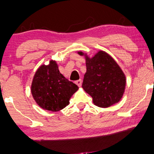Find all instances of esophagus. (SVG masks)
Returning <instances> with one entry per match:
<instances>
[{
	"label": "esophagus",
	"instance_id": "34e87169",
	"mask_svg": "<svg viewBox=\"0 0 154 154\" xmlns=\"http://www.w3.org/2000/svg\"><path fill=\"white\" fill-rule=\"evenodd\" d=\"M75 83H76V84H77V85H78L79 87H81V86H82V79H78V80L76 81Z\"/></svg>",
	"mask_w": 154,
	"mask_h": 154
}]
</instances>
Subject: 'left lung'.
<instances>
[{
	"label": "left lung",
	"instance_id": "left-lung-1",
	"mask_svg": "<svg viewBox=\"0 0 154 154\" xmlns=\"http://www.w3.org/2000/svg\"><path fill=\"white\" fill-rule=\"evenodd\" d=\"M85 56L87 71L83 79L82 88L92 97L94 105L108 107L116 104L123 97L125 90V75L115 59L104 51L100 50L90 57Z\"/></svg>",
	"mask_w": 154,
	"mask_h": 154
}]
</instances>
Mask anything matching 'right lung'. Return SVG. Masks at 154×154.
<instances>
[{"label":"right lung","instance_id":"1","mask_svg":"<svg viewBox=\"0 0 154 154\" xmlns=\"http://www.w3.org/2000/svg\"><path fill=\"white\" fill-rule=\"evenodd\" d=\"M79 88L59 72L55 60L42 64L33 78L31 91L35 102L44 110L57 112L69 104V100Z\"/></svg>","mask_w":154,"mask_h":154}]
</instances>
